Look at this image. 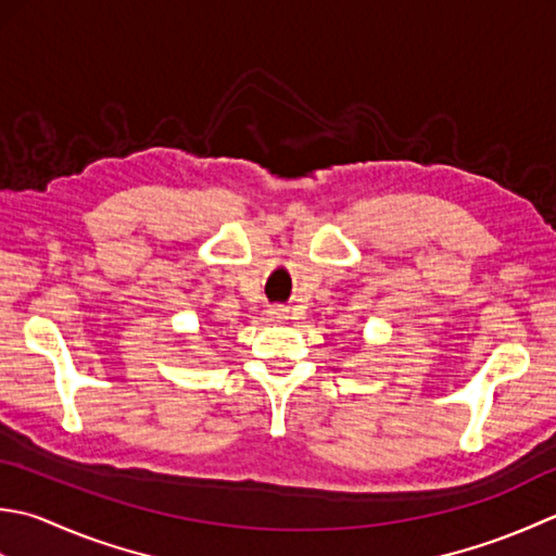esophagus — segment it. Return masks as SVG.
Segmentation results:
<instances>
[{
	"label": "esophagus",
	"instance_id": "34e87169",
	"mask_svg": "<svg viewBox=\"0 0 556 556\" xmlns=\"http://www.w3.org/2000/svg\"><path fill=\"white\" fill-rule=\"evenodd\" d=\"M288 307H282V304H274V307H268V316L274 321H282V319H288Z\"/></svg>",
	"mask_w": 556,
	"mask_h": 556
}]
</instances>
